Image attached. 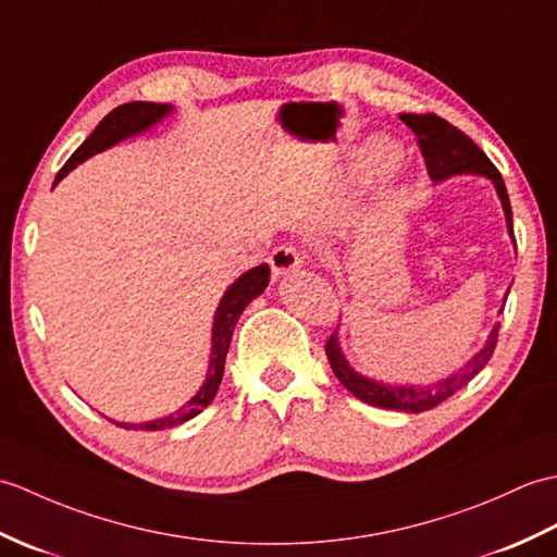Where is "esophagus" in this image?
Instances as JSON below:
<instances>
[{"mask_svg": "<svg viewBox=\"0 0 557 557\" xmlns=\"http://www.w3.org/2000/svg\"><path fill=\"white\" fill-rule=\"evenodd\" d=\"M269 264H271V271H274V276H286L288 271L300 267V255L293 245H281L269 255Z\"/></svg>", "mask_w": 557, "mask_h": 557, "instance_id": "obj_1", "label": "esophagus"}]
</instances>
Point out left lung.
Segmentation results:
<instances>
[{"mask_svg": "<svg viewBox=\"0 0 557 557\" xmlns=\"http://www.w3.org/2000/svg\"><path fill=\"white\" fill-rule=\"evenodd\" d=\"M405 126H410L412 133L417 135V145L422 150L424 164L429 176L438 181H446L457 174H479L486 176L496 185V193L503 202L505 209V221H508V231L512 238V207H510V197L508 190H505L503 176L498 174V169L493 166L491 159L484 154L476 143L465 135L460 128H455L453 123L446 119H441L436 114H400ZM517 247V243H515ZM508 300V295H505ZM498 329L500 324L493 326L488 333V341L484 348H481L472 360H469L465 367L457 369L455 374L448 379H441L431 386H391V383H379L367 379L362 374H357L355 369L348 364V360L343 357L341 343H338V333L333 331L329 341H326V357L329 364L333 369V374L348 388L355 398H360L362 403H369L374 407H383V410H400V412H426L434 410L436 405L443 400H448L453 393L467 386L481 369H484L491 360L493 350H496L498 343Z\"/></svg>", "mask_w": 557, "mask_h": 557, "instance_id": "8db88e82", "label": "left lung"}]
</instances>
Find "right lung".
<instances>
[{
    "mask_svg": "<svg viewBox=\"0 0 557 557\" xmlns=\"http://www.w3.org/2000/svg\"><path fill=\"white\" fill-rule=\"evenodd\" d=\"M171 111H174V107L157 104V102H128V104L116 107L114 111H109V114L100 121V126H97L90 133V138L85 140L78 147V150L71 154V159L64 166H61L54 183H59L73 166H78L88 157L102 152V150H107V147L116 145L121 140L131 138V135H135V133L147 131L150 126H154L157 121H162L166 114H171ZM267 286H269V267L259 264L250 271H245V274L224 293V298H221V302L216 307V314H214L212 355H209L207 379L202 383V388L197 391L195 398H190L174 414L154 419V422H145V424L114 422V424L121 426V429L162 431V429L178 426L183 422H188V419H193L195 414H200L205 407L214 400L221 376H224V364H226V352H228V345H231V338H233V329H236L245 307L250 305L257 298V295H262Z\"/></svg>",
    "mask_w": 557,
    "mask_h": 557,
    "instance_id": "obj_1",
    "label": "right lung"
}]
</instances>
